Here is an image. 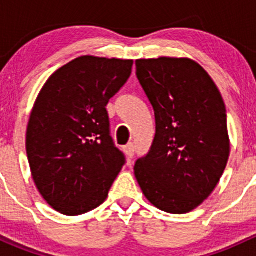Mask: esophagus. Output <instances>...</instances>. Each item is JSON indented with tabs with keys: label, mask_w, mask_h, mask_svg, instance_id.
Masks as SVG:
<instances>
[{
	"label": "esophagus",
	"mask_w": 256,
	"mask_h": 256,
	"mask_svg": "<svg viewBox=\"0 0 256 256\" xmlns=\"http://www.w3.org/2000/svg\"><path fill=\"white\" fill-rule=\"evenodd\" d=\"M124 151H125V154H128V158H132L134 154H135V144L132 142L128 144L125 147H124Z\"/></svg>",
	"instance_id": "1"
}]
</instances>
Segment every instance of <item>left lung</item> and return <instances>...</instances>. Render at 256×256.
Listing matches in <instances>:
<instances>
[{"label":"left lung","mask_w":256,"mask_h":256,"mask_svg":"<svg viewBox=\"0 0 256 256\" xmlns=\"http://www.w3.org/2000/svg\"><path fill=\"white\" fill-rule=\"evenodd\" d=\"M136 76L156 121L150 151L134 167L136 180L158 209L187 213L207 200L226 170V105L207 72L190 59H138Z\"/></svg>","instance_id":"8db88e82"}]
</instances>
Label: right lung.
<instances>
[{"label":"right lung","mask_w":256,"mask_h":256,"mask_svg":"<svg viewBox=\"0 0 256 256\" xmlns=\"http://www.w3.org/2000/svg\"><path fill=\"white\" fill-rule=\"evenodd\" d=\"M132 60L84 56L62 66L37 98L26 148L32 177L52 208L79 216L106 200L126 157L114 144L106 105Z\"/></svg>","instance_id":"right-lung-1"}]
</instances>
